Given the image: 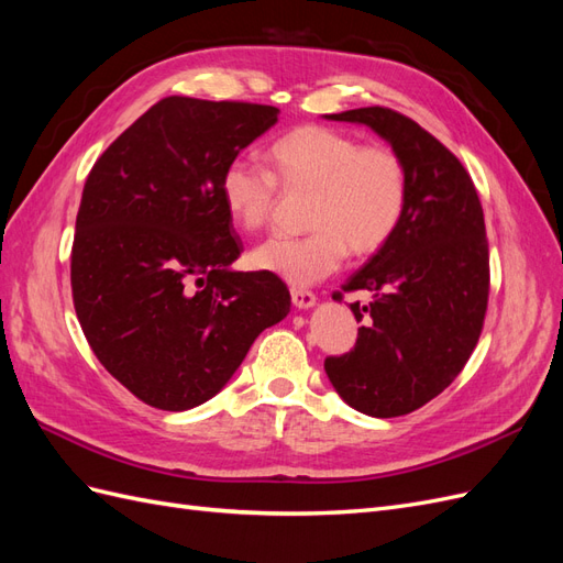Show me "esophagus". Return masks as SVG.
<instances>
[{
	"label": "esophagus",
	"instance_id": "obj_1",
	"mask_svg": "<svg viewBox=\"0 0 563 563\" xmlns=\"http://www.w3.org/2000/svg\"><path fill=\"white\" fill-rule=\"evenodd\" d=\"M291 300H294L296 308H300V310H308V308H312V305L317 302V296H314L312 291H308V288L294 286V288H291Z\"/></svg>",
	"mask_w": 563,
	"mask_h": 563
}]
</instances>
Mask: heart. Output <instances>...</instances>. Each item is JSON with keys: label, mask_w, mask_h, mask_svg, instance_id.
<instances>
[{"label": "heart", "mask_w": 563, "mask_h": 563, "mask_svg": "<svg viewBox=\"0 0 563 563\" xmlns=\"http://www.w3.org/2000/svg\"><path fill=\"white\" fill-rule=\"evenodd\" d=\"M269 174L230 162L218 190L225 211L246 232L272 225L279 190L312 192L302 236H275L253 251L255 267L291 284H314L340 267L347 251L378 253L404 223L408 172L387 145H364L329 126H298L265 150Z\"/></svg>", "instance_id": "obj_1"}]
</instances>
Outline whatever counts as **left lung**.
Masks as SVG:
<instances>
[{"label": "left lung", "mask_w": 563, "mask_h": 563, "mask_svg": "<svg viewBox=\"0 0 563 563\" xmlns=\"http://www.w3.org/2000/svg\"><path fill=\"white\" fill-rule=\"evenodd\" d=\"M327 117L371 126L408 172L401 228L343 284L373 291L368 308L352 305L371 323L347 354L323 362L352 408L397 418L441 395L479 343L490 286L484 209L465 166L413 119L380 106Z\"/></svg>", "instance_id": "1"}]
</instances>
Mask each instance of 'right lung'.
<instances>
[{"label": "right lung", "instance_id": "right-lung-1", "mask_svg": "<svg viewBox=\"0 0 563 563\" xmlns=\"http://www.w3.org/2000/svg\"><path fill=\"white\" fill-rule=\"evenodd\" d=\"M277 108L168 96L84 183L73 302L98 362L133 397L187 411L225 387L253 340L291 310L272 272H234L242 240L218 183Z\"/></svg>", "mask_w": 563, "mask_h": 563}]
</instances>
